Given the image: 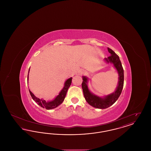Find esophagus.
<instances>
[{"mask_svg":"<svg viewBox=\"0 0 151 151\" xmlns=\"http://www.w3.org/2000/svg\"><path fill=\"white\" fill-rule=\"evenodd\" d=\"M84 72V71L83 70H80V71H79V72H78V73L79 74H82V73H83Z\"/></svg>","mask_w":151,"mask_h":151,"instance_id":"obj_1","label":"esophagus"}]
</instances>
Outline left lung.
Wrapping results in <instances>:
<instances>
[{"mask_svg":"<svg viewBox=\"0 0 151 151\" xmlns=\"http://www.w3.org/2000/svg\"><path fill=\"white\" fill-rule=\"evenodd\" d=\"M108 51L111 54L109 57L105 58L108 63H112L118 73V84L114 92L104 97H100L91 93L88 87V78L83 76V83L81 84L84 96L86 102L92 106L97 109H106L114 104L120 96L122 91L124 83V71L122 67L119 57L115 52L108 47Z\"/></svg>","mask_w":151,"mask_h":151,"instance_id":"obj_1","label":"left lung"}]
</instances>
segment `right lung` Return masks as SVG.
Returning a JSON list of instances; mask_svg holds the SVG:
<instances>
[{
  "instance_id": "obj_1",
  "label": "right lung",
  "mask_w": 151,
  "mask_h": 151,
  "mask_svg": "<svg viewBox=\"0 0 151 151\" xmlns=\"http://www.w3.org/2000/svg\"><path fill=\"white\" fill-rule=\"evenodd\" d=\"M29 70L28 74H29ZM72 79V78H70L65 81L63 88L62 89V91L60 92V93L53 100L51 101H46L44 100L37 98L29 89V93L30 94V96L33 99V100L35 101L38 105H40L42 108L46 109L47 110L57 108L63 102L65 95L67 92V91L71 84Z\"/></svg>"
}]
</instances>
